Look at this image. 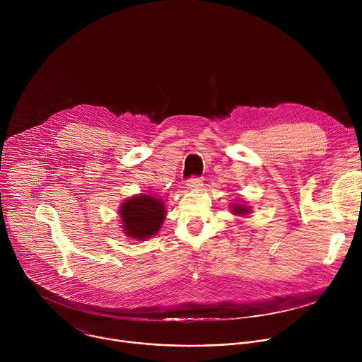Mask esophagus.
Segmentation results:
<instances>
[{"label":"esophagus","mask_w":362,"mask_h":362,"mask_svg":"<svg viewBox=\"0 0 362 362\" xmlns=\"http://www.w3.org/2000/svg\"><path fill=\"white\" fill-rule=\"evenodd\" d=\"M186 186H187V189H190V190H197V189H200V186H202V179H200V177H196V176H192L190 179H187Z\"/></svg>","instance_id":"34e87169"}]
</instances>
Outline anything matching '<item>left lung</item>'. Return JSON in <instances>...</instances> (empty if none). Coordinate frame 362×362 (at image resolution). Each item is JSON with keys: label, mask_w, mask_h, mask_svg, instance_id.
Masks as SVG:
<instances>
[{"label": "left lung", "mask_w": 362, "mask_h": 362, "mask_svg": "<svg viewBox=\"0 0 362 362\" xmlns=\"http://www.w3.org/2000/svg\"><path fill=\"white\" fill-rule=\"evenodd\" d=\"M232 214L238 215V216H245L250 214V208L243 203H233L232 204Z\"/></svg>", "instance_id": "1"}]
</instances>
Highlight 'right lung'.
Returning a JSON list of instances; mask_svg holds the SVG:
<instances>
[{"label":"right lung","instance_id":"1","mask_svg":"<svg viewBox=\"0 0 362 362\" xmlns=\"http://www.w3.org/2000/svg\"><path fill=\"white\" fill-rule=\"evenodd\" d=\"M123 223V232L136 240H144L156 235L166 216L162 199L137 194L122 203L119 212Z\"/></svg>","mask_w":362,"mask_h":362}]
</instances>
